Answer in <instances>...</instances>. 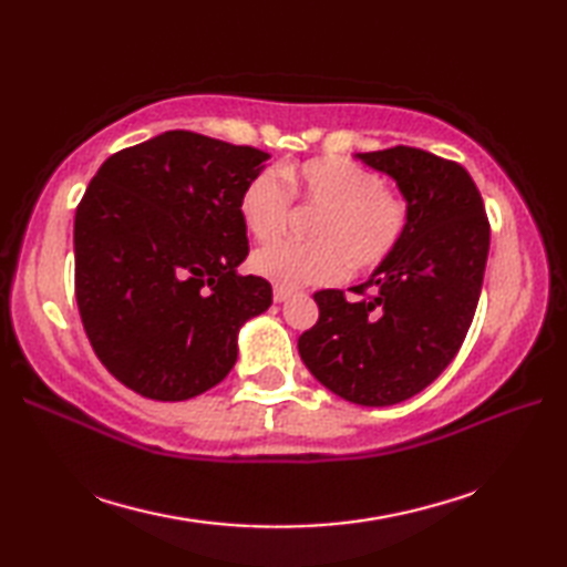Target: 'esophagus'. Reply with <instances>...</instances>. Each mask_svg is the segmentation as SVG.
<instances>
[{
    "mask_svg": "<svg viewBox=\"0 0 567 567\" xmlns=\"http://www.w3.org/2000/svg\"><path fill=\"white\" fill-rule=\"evenodd\" d=\"M290 297H292V290H287V287L275 285V290H272V299H275V302H285V299H290Z\"/></svg>",
    "mask_w": 567,
    "mask_h": 567,
    "instance_id": "1",
    "label": "esophagus"
}]
</instances>
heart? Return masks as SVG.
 I'll return each mask as SVG.
<instances>
[{"label":"heart","instance_id":"1","mask_svg":"<svg viewBox=\"0 0 567 567\" xmlns=\"http://www.w3.org/2000/svg\"><path fill=\"white\" fill-rule=\"evenodd\" d=\"M319 209L309 226L311 244L277 240L252 252V270L287 290L305 285H329L388 260L406 231V199L384 187L382 175L348 158H315L282 165L280 173L262 171L240 189L238 214L244 228L258 240L282 231L292 196Z\"/></svg>","mask_w":567,"mask_h":567}]
</instances>
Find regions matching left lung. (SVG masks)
I'll return each instance as SVG.
<instances>
[{"label": "left lung", "instance_id": "1", "mask_svg": "<svg viewBox=\"0 0 567 567\" xmlns=\"http://www.w3.org/2000/svg\"><path fill=\"white\" fill-rule=\"evenodd\" d=\"M390 175L409 207L406 231L348 302L315 295L319 321L299 336L305 365L323 388L363 406L419 394L461 351L483 290L489 221L463 165L421 148L358 153Z\"/></svg>", "mask_w": 567, "mask_h": 567}]
</instances>
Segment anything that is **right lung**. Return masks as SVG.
<instances>
[{"instance_id": "add662e5", "label": "right lung", "mask_w": 567, "mask_h": 567, "mask_svg": "<svg viewBox=\"0 0 567 567\" xmlns=\"http://www.w3.org/2000/svg\"><path fill=\"white\" fill-rule=\"evenodd\" d=\"M270 155L165 131L106 158L75 212V297L112 375L158 402L219 384L238 331L272 287L238 275L248 238L240 189Z\"/></svg>"}]
</instances>
